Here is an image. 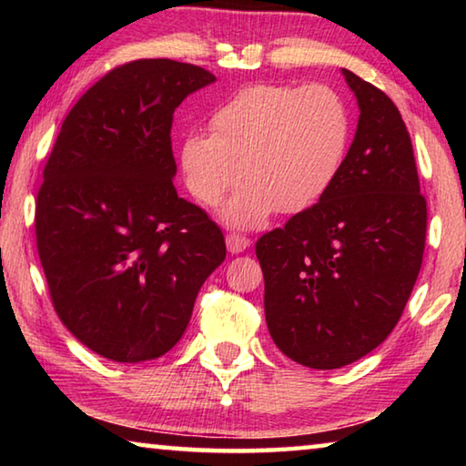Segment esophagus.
I'll return each instance as SVG.
<instances>
[{
	"mask_svg": "<svg viewBox=\"0 0 466 466\" xmlns=\"http://www.w3.org/2000/svg\"><path fill=\"white\" fill-rule=\"evenodd\" d=\"M226 244H228V250L232 252H242L244 248H248L250 247V238H247V236H242V234H228L226 236Z\"/></svg>",
	"mask_w": 466,
	"mask_h": 466,
	"instance_id": "esophagus-1",
	"label": "esophagus"
}]
</instances>
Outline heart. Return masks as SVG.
Listing matches in <instances>:
<instances>
[{"mask_svg":"<svg viewBox=\"0 0 466 466\" xmlns=\"http://www.w3.org/2000/svg\"><path fill=\"white\" fill-rule=\"evenodd\" d=\"M211 133L180 146V170L197 201L224 208L232 226H258L273 211L298 214L335 183L350 146L351 121L341 94L327 84H252L222 102Z\"/></svg>","mask_w":466,"mask_h":466,"instance_id":"b5f03b06","label":"heart"}]
</instances>
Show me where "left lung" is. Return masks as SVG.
<instances>
[{
	"mask_svg": "<svg viewBox=\"0 0 466 466\" xmlns=\"http://www.w3.org/2000/svg\"><path fill=\"white\" fill-rule=\"evenodd\" d=\"M360 121L335 183L257 240L265 320L289 360L335 370L397 327L421 269L428 203L399 108L350 69Z\"/></svg>",
	"mask_w": 466,
	"mask_h": 466,
	"instance_id": "1",
	"label": "left lung"
}]
</instances>
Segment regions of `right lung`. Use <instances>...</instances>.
<instances>
[{"instance_id":"obj_1","label":"right lung","mask_w":466,"mask_h":466,"mask_svg":"<svg viewBox=\"0 0 466 466\" xmlns=\"http://www.w3.org/2000/svg\"><path fill=\"white\" fill-rule=\"evenodd\" d=\"M214 80L172 59L116 66L69 110L45 164L35 234L53 309L102 358L170 351L226 258L219 226L172 185L175 108Z\"/></svg>"}]
</instances>
